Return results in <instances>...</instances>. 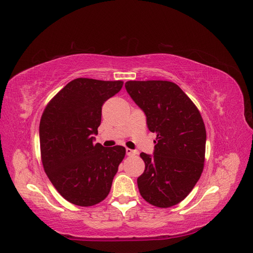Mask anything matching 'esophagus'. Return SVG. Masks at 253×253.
<instances>
[{"mask_svg":"<svg viewBox=\"0 0 253 253\" xmlns=\"http://www.w3.org/2000/svg\"><path fill=\"white\" fill-rule=\"evenodd\" d=\"M126 155H127V156H133V155H136V154H137L136 151H134V150H132V149H128V148H126Z\"/></svg>","mask_w":253,"mask_h":253,"instance_id":"34e87169","label":"esophagus"}]
</instances>
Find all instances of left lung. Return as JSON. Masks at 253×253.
<instances>
[{
	"mask_svg": "<svg viewBox=\"0 0 253 253\" xmlns=\"http://www.w3.org/2000/svg\"><path fill=\"white\" fill-rule=\"evenodd\" d=\"M126 88L156 134L154 155L141 153L145 169L137 179L145 202L169 208L189 195L204 170L206 127L202 115L171 81H127Z\"/></svg>",
	"mask_w": 253,
	"mask_h": 253,
	"instance_id": "obj_1",
	"label": "left lung"
}]
</instances>
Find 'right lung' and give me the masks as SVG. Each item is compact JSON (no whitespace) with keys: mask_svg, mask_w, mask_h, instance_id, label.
<instances>
[{"mask_svg":"<svg viewBox=\"0 0 253 253\" xmlns=\"http://www.w3.org/2000/svg\"><path fill=\"white\" fill-rule=\"evenodd\" d=\"M124 81L77 78L47 103L40 120L41 160L52 186L67 202L90 207L109 195L126 148L94 143L101 110Z\"/></svg>","mask_w":253,"mask_h":253,"instance_id":"obj_1","label":"right lung"}]
</instances>
